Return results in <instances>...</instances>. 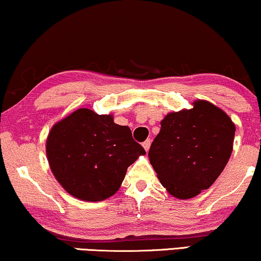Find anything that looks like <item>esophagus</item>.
Here are the masks:
<instances>
[{
  "mask_svg": "<svg viewBox=\"0 0 261 261\" xmlns=\"http://www.w3.org/2000/svg\"><path fill=\"white\" fill-rule=\"evenodd\" d=\"M150 144H151V142H150V139H146L145 142H143V148H144L145 151H148L149 148H150Z\"/></svg>",
  "mask_w": 261,
  "mask_h": 261,
  "instance_id": "34e87169",
  "label": "esophagus"
}]
</instances>
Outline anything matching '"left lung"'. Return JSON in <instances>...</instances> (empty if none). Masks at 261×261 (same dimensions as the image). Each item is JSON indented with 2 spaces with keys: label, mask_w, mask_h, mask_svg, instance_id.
Returning <instances> with one entry per match:
<instances>
[{
  "label": "left lung",
  "mask_w": 261,
  "mask_h": 261,
  "mask_svg": "<svg viewBox=\"0 0 261 261\" xmlns=\"http://www.w3.org/2000/svg\"><path fill=\"white\" fill-rule=\"evenodd\" d=\"M236 124L207 100L169 112L149 150L157 177L176 199L188 200L216 181L233 150Z\"/></svg>",
  "instance_id": "obj_1"
}]
</instances>
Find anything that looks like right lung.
Listing matches in <instances>:
<instances>
[{
    "label": "right lung",
    "instance_id": "add662e5",
    "mask_svg": "<svg viewBox=\"0 0 261 261\" xmlns=\"http://www.w3.org/2000/svg\"><path fill=\"white\" fill-rule=\"evenodd\" d=\"M46 153L54 177L69 195L98 202L115 195L127 168L145 150L112 115L82 108L52 126Z\"/></svg>",
    "mask_w": 261,
    "mask_h": 261
}]
</instances>
